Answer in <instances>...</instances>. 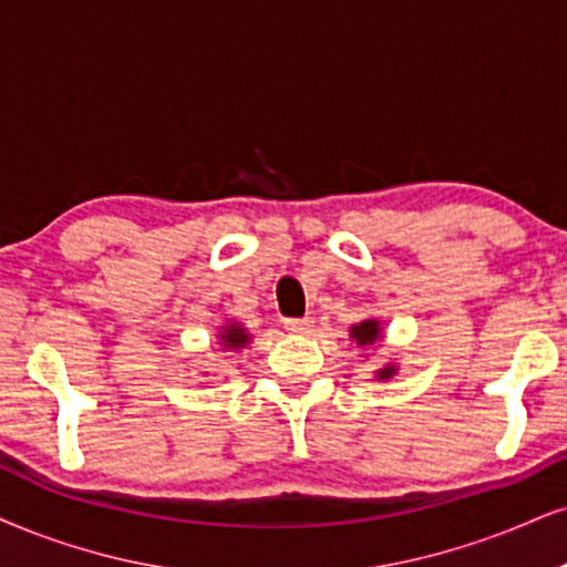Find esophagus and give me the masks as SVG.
I'll use <instances>...</instances> for the list:
<instances>
[{"mask_svg":"<svg viewBox=\"0 0 567 567\" xmlns=\"http://www.w3.org/2000/svg\"><path fill=\"white\" fill-rule=\"evenodd\" d=\"M284 328L289 333H299V337H305V333L312 331V320L310 318H291V320H284Z\"/></svg>","mask_w":567,"mask_h":567,"instance_id":"1","label":"esophagus"}]
</instances>
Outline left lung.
I'll return each instance as SVG.
<instances>
[{
  "label": "left lung",
  "instance_id": "1",
  "mask_svg": "<svg viewBox=\"0 0 567 567\" xmlns=\"http://www.w3.org/2000/svg\"><path fill=\"white\" fill-rule=\"evenodd\" d=\"M349 339H352L354 344L362 349V352H365V349H370V347L383 344V326H381V320L379 318H365V320H360V323L349 326ZM396 370H400V365H396V362H383L381 368H375L373 379L375 381H389V379H394Z\"/></svg>",
  "mask_w": 567,
  "mask_h": 567
}]
</instances>
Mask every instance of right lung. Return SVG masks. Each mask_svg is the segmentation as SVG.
Instances as JSON below:
<instances>
[{
	"label": "right lung",
	"mask_w": 567,
	"mask_h": 567,
	"mask_svg": "<svg viewBox=\"0 0 567 567\" xmlns=\"http://www.w3.org/2000/svg\"><path fill=\"white\" fill-rule=\"evenodd\" d=\"M249 341H251V333L239 323V320L226 318L218 326V344L223 352H239V349L247 347Z\"/></svg>",
	"instance_id": "1"
}]
</instances>
